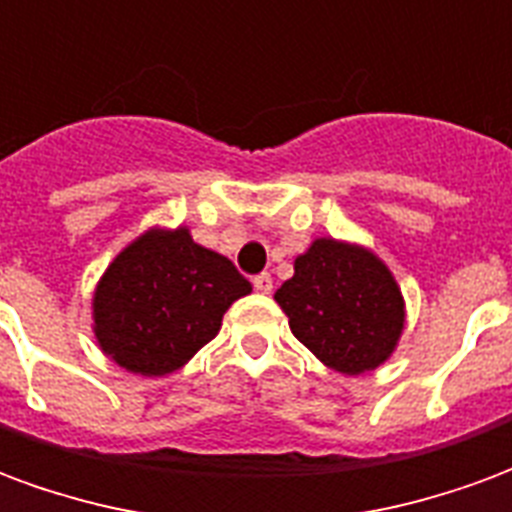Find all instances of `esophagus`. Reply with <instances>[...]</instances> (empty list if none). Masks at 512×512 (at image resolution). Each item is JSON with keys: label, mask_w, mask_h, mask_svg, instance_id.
Listing matches in <instances>:
<instances>
[{"label": "esophagus", "mask_w": 512, "mask_h": 512, "mask_svg": "<svg viewBox=\"0 0 512 512\" xmlns=\"http://www.w3.org/2000/svg\"><path fill=\"white\" fill-rule=\"evenodd\" d=\"M253 289H256L259 295H270V292H273V278L267 273L256 275V278H253Z\"/></svg>", "instance_id": "1"}]
</instances>
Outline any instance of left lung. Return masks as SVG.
<instances>
[{"instance_id":"left-lung-1","label":"left lung","mask_w":512,"mask_h":512,"mask_svg":"<svg viewBox=\"0 0 512 512\" xmlns=\"http://www.w3.org/2000/svg\"><path fill=\"white\" fill-rule=\"evenodd\" d=\"M275 303L297 342L342 375L386 364L405 328V300L389 267L364 245L333 237L314 239L297 256Z\"/></svg>"}]
</instances>
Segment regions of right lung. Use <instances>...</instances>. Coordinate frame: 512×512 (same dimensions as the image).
<instances>
[{
  "label": "right lung",
  "mask_w": 512,
  "mask_h": 512,
  "mask_svg": "<svg viewBox=\"0 0 512 512\" xmlns=\"http://www.w3.org/2000/svg\"><path fill=\"white\" fill-rule=\"evenodd\" d=\"M250 281L190 228H148L115 256L93 292L101 353L143 378H165L212 342Z\"/></svg>",
  "instance_id": "1"
}]
</instances>
